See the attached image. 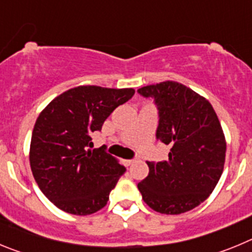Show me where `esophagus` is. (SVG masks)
<instances>
[{
	"instance_id": "34e87169",
	"label": "esophagus",
	"mask_w": 252,
	"mask_h": 252,
	"mask_svg": "<svg viewBox=\"0 0 252 252\" xmlns=\"http://www.w3.org/2000/svg\"><path fill=\"white\" fill-rule=\"evenodd\" d=\"M133 161H135V159H126V160H124V164L126 166H128V165H131Z\"/></svg>"
}]
</instances>
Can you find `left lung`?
<instances>
[{"instance_id":"left-lung-1","label":"left lung","mask_w":252,"mask_h":252,"mask_svg":"<svg viewBox=\"0 0 252 252\" xmlns=\"http://www.w3.org/2000/svg\"><path fill=\"white\" fill-rule=\"evenodd\" d=\"M137 92L154 99L159 115L157 140L171 148L165 161H146L149 175L137 188L157 212H188L209 197L223 171L226 140L221 124L212 104L177 82Z\"/></svg>"}]
</instances>
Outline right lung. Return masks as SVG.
Wrapping results in <instances>:
<instances>
[{
    "instance_id": "right-lung-1",
    "label": "right lung",
    "mask_w": 252,
    "mask_h": 252,
    "mask_svg": "<svg viewBox=\"0 0 252 252\" xmlns=\"http://www.w3.org/2000/svg\"><path fill=\"white\" fill-rule=\"evenodd\" d=\"M132 88L81 86L53 99L35 122L30 166L40 190L66 213L87 216L103 208L126 171L92 135L116 107L132 98Z\"/></svg>"
}]
</instances>
